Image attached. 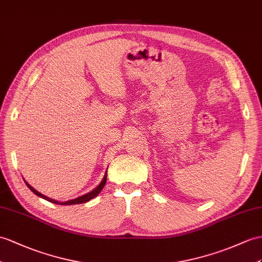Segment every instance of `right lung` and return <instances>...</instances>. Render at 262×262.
I'll use <instances>...</instances> for the list:
<instances>
[{
	"label": "right lung",
	"instance_id": "right-lung-1",
	"mask_svg": "<svg viewBox=\"0 0 262 262\" xmlns=\"http://www.w3.org/2000/svg\"><path fill=\"white\" fill-rule=\"evenodd\" d=\"M106 173H107V170L105 171V174H104V177H103V179H102L101 183H100L99 186H98L97 188H95L94 190H92L91 192H89V193H86V194H84V195H81V196H79V198H76V199L66 201V202H60V201H56V200L51 199V198L46 196L44 194L40 193L39 191H36L34 188H32L28 182H25V183H27V186L29 187V189L32 191V192L35 193L37 196H41V198H43V199H46V200H48V201H50V202H52V203H56V205H61V206L80 205V203H85V202H88V201H90L91 199H93V198H95V196H97V195L101 192L102 189H103V188H104V186H105V182H106Z\"/></svg>",
	"mask_w": 262,
	"mask_h": 262
}]
</instances>
